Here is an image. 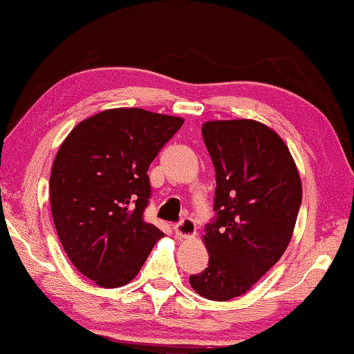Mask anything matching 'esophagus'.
<instances>
[{
  "label": "esophagus",
  "instance_id": "1",
  "mask_svg": "<svg viewBox=\"0 0 354 354\" xmlns=\"http://www.w3.org/2000/svg\"><path fill=\"white\" fill-rule=\"evenodd\" d=\"M173 230H175V234L178 239H187V238L194 236L197 227H195V222L192 221V218L186 217V218H183L179 223H176V225L173 227Z\"/></svg>",
  "mask_w": 354,
  "mask_h": 354
}]
</instances>
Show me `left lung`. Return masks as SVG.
<instances>
[{
	"label": "left lung",
	"mask_w": 354,
	"mask_h": 354,
	"mask_svg": "<svg viewBox=\"0 0 354 354\" xmlns=\"http://www.w3.org/2000/svg\"><path fill=\"white\" fill-rule=\"evenodd\" d=\"M201 133L216 170V218L203 234L207 268L189 282L206 299L228 301L248 293L287 250L302 186L288 147L263 122L206 121Z\"/></svg>",
	"instance_id": "8db88e82"
}]
</instances>
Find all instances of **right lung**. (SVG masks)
Listing matches in <instances>:
<instances>
[{"instance_id":"right-lung-1","label":"right lung","mask_w":354,"mask_h":354,"mask_svg":"<svg viewBox=\"0 0 354 354\" xmlns=\"http://www.w3.org/2000/svg\"><path fill=\"white\" fill-rule=\"evenodd\" d=\"M179 116L110 109L72 129L56 153L50 206L63 249L104 288L137 276L164 233L143 221L148 167L183 126Z\"/></svg>"}]
</instances>
